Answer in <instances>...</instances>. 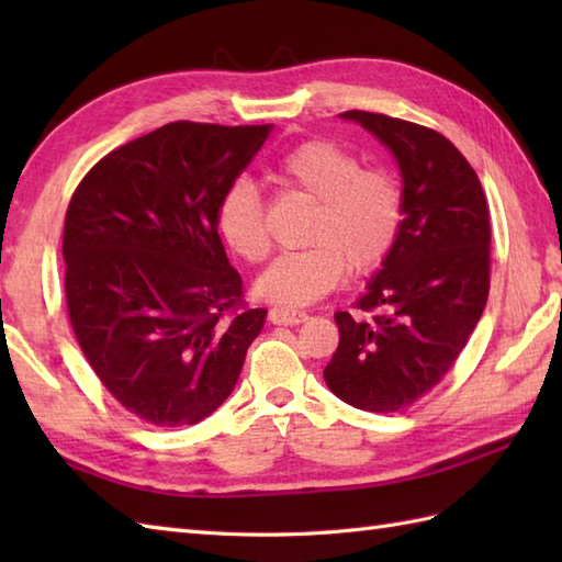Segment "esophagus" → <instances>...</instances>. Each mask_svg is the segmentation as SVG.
<instances>
[{
	"mask_svg": "<svg viewBox=\"0 0 562 562\" xmlns=\"http://www.w3.org/2000/svg\"><path fill=\"white\" fill-rule=\"evenodd\" d=\"M268 318L274 326H300L308 316L304 312H290V308H270Z\"/></svg>",
	"mask_w": 562,
	"mask_h": 562,
	"instance_id": "esophagus-1",
	"label": "esophagus"
}]
</instances>
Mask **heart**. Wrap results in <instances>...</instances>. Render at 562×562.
<instances>
[{"instance_id": "heart-1", "label": "heart", "mask_w": 562, "mask_h": 562, "mask_svg": "<svg viewBox=\"0 0 562 562\" xmlns=\"http://www.w3.org/2000/svg\"><path fill=\"white\" fill-rule=\"evenodd\" d=\"M270 176L288 193L312 200L314 210L302 234L306 248L280 256L258 278L260 300L304 306L336 290L345 272L364 278L384 266L405 220L403 188L389 169L362 166L333 139H304L272 164ZM217 226L248 266L268 258L266 202L254 183L236 181L224 190Z\"/></svg>"}]
</instances>
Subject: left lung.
<instances>
[{"instance_id":"obj_1","label":"left lung","mask_w":562,"mask_h":562,"mask_svg":"<svg viewBox=\"0 0 562 562\" xmlns=\"http://www.w3.org/2000/svg\"><path fill=\"white\" fill-rule=\"evenodd\" d=\"M396 154L405 220L396 246L352 308L338 312L328 389L369 413H398L449 374L491 290V210L473 166L437 130L345 111Z\"/></svg>"}]
</instances>
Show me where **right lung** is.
<instances>
[{"label":"right lung","mask_w":562,"mask_h":562,"mask_svg":"<svg viewBox=\"0 0 562 562\" xmlns=\"http://www.w3.org/2000/svg\"><path fill=\"white\" fill-rule=\"evenodd\" d=\"M270 125L169 123L91 166L69 200L65 300L105 391L157 427L229 396L266 308L226 260L217 205Z\"/></svg>","instance_id":"1"}]
</instances>
